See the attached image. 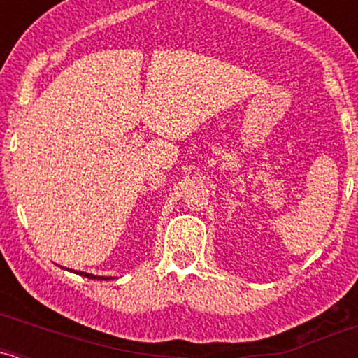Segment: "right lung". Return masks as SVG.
<instances>
[{
	"mask_svg": "<svg viewBox=\"0 0 358 358\" xmlns=\"http://www.w3.org/2000/svg\"><path fill=\"white\" fill-rule=\"evenodd\" d=\"M80 276L89 278V279H110V278H104V276H94V274H87V273H79Z\"/></svg>",
	"mask_w": 358,
	"mask_h": 358,
	"instance_id": "obj_1",
	"label": "right lung"
}]
</instances>
